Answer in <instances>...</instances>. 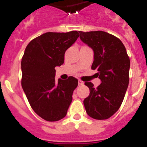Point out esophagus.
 <instances>
[{
    "instance_id": "obj_1",
    "label": "esophagus",
    "mask_w": 147,
    "mask_h": 147,
    "mask_svg": "<svg viewBox=\"0 0 147 147\" xmlns=\"http://www.w3.org/2000/svg\"><path fill=\"white\" fill-rule=\"evenodd\" d=\"M84 84V82L81 80H78V86H81V85Z\"/></svg>"
}]
</instances>
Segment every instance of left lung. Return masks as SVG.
<instances>
[{"instance_id":"left-lung-1","label":"left lung","mask_w":147,"mask_h":147,"mask_svg":"<svg viewBox=\"0 0 147 147\" xmlns=\"http://www.w3.org/2000/svg\"><path fill=\"white\" fill-rule=\"evenodd\" d=\"M80 39L94 51L91 69H97L102 83L95 88L84 84L90 95L84 100L86 112L96 119H106L121 106L129 86L130 60L121 40L107 32L79 31Z\"/></svg>"}]
</instances>
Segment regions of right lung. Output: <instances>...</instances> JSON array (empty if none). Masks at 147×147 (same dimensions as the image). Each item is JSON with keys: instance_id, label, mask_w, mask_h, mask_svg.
<instances>
[{"instance_id": "1", "label": "right lung", "mask_w": 147, "mask_h": 147, "mask_svg": "<svg viewBox=\"0 0 147 147\" xmlns=\"http://www.w3.org/2000/svg\"><path fill=\"white\" fill-rule=\"evenodd\" d=\"M79 37L78 32L42 34L30 42L22 59V86L32 109L46 121L65 117L78 81L70 76L55 79V67L64 63V55Z\"/></svg>"}]
</instances>
